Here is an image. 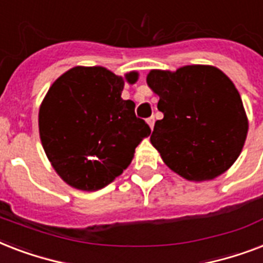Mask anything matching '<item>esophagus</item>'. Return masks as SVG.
Segmentation results:
<instances>
[{
    "label": "esophagus",
    "mask_w": 263,
    "mask_h": 263,
    "mask_svg": "<svg viewBox=\"0 0 263 263\" xmlns=\"http://www.w3.org/2000/svg\"><path fill=\"white\" fill-rule=\"evenodd\" d=\"M154 123H156V119H154V116H152V117H148L147 119V124H148V127L154 128Z\"/></svg>",
    "instance_id": "34e87169"
}]
</instances>
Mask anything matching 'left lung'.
Returning <instances> with one entry per match:
<instances>
[{"mask_svg":"<svg viewBox=\"0 0 263 263\" xmlns=\"http://www.w3.org/2000/svg\"><path fill=\"white\" fill-rule=\"evenodd\" d=\"M147 84L164 113L150 142L165 164L194 181L224 173L240 154L249 129L240 94L228 76L209 65H187L152 71Z\"/></svg>","mask_w":263,"mask_h":263,"instance_id":"obj_1","label":"left lung"}]
</instances>
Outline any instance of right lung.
Instances as JSON below:
<instances>
[{"label": "right lung", "mask_w": 263, "mask_h": 263, "mask_svg": "<svg viewBox=\"0 0 263 263\" xmlns=\"http://www.w3.org/2000/svg\"><path fill=\"white\" fill-rule=\"evenodd\" d=\"M138 73L125 80L135 83ZM124 79L102 67H75L49 88L39 109V135L47 158L69 185L95 191L131 164L150 127L124 101Z\"/></svg>", "instance_id": "right-lung-1"}]
</instances>
